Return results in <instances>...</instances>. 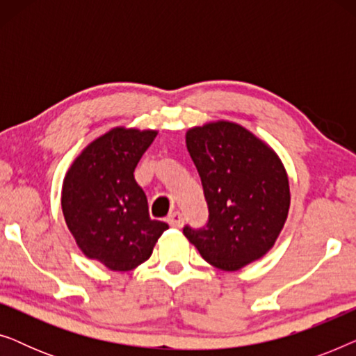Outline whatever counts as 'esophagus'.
<instances>
[{"label": "esophagus", "instance_id": "1", "mask_svg": "<svg viewBox=\"0 0 356 356\" xmlns=\"http://www.w3.org/2000/svg\"><path fill=\"white\" fill-rule=\"evenodd\" d=\"M167 222H168L170 227L181 228L183 223H184V218H183V216H181V213H179V212H173V213H170V216H168Z\"/></svg>", "mask_w": 356, "mask_h": 356}]
</instances>
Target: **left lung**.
<instances>
[{
  "label": "left lung",
  "instance_id": "8db88e82",
  "mask_svg": "<svg viewBox=\"0 0 356 356\" xmlns=\"http://www.w3.org/2000/svg\"><path fill=\"white\" fill-rule=\"evenodd\" d=\"M209 209L206 227L183 228L209 264L238 270L274 246L290 188L274 150L240 124L217 121L186 133Z\"/></svg>",
  "mask_w": 356,
  "mask_h": 356
}]
</instances>
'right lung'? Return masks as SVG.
I'll return each instance as SVG.
<instances>
[{"label":"right lung","instance_id":"add662e5","mask_svg":"<svg viewBox=\"0 0 356 356\" xmlns=\"http://www.w3.org/2000/svg\"><path fill=\"white\" fill-rule=\"evenodd\" d=\"M155 131L115 128L87 145L63 184L61 207L77 246L110 270L147 261L168 225L149 217L134 168Z\"/></svg>","mask_w":356,"mask_h":356}]
</instances>
